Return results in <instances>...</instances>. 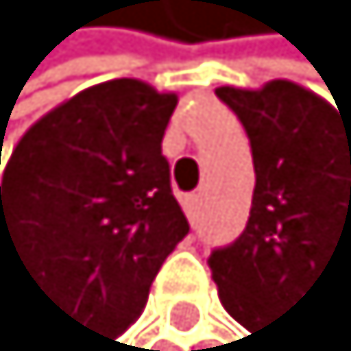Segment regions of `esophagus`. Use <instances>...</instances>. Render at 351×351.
<instances>
[{
    "label": "esophagus",
    "instance_id": "obj_1",
    "mask_svg": "<svg viewBox=\"0 0 351 351\" xmlns=\"http://www.w3.org/2000/svg\"><path fill=\"white\" fill-rule=\"evenodd\" d=\"M182 208H184V214L190 223H196L199 219V211H202V193H190L182 199Z\"/></svg>",
    "mask_w": 351,
    "mask_h": 351
}]
</instances>
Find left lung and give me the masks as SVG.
<instances>
[{"label":"left lung","mask_w":351,"mask_h":351,"mask_svg":"<svg viewBox=\"0 0 351 351\" xmlns=\"http://www.w3.org/2000/svg\"><path fill=\"white\" fill-rule=\"evenodd\" d=\"M217 96L249 134L255 190L243 234L208 267L223 308L255 335L323 269L349 264L351 278V114L282 78Z\"/></svg>","instance_id":"obj_1"}]
</instances>
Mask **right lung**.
Listing matches in <instances>:
<instances>
[{"label": "right lung", "mask_w": 351, "mask_h": 351, "mask_svg": "<svg viewBox=\"0 0 351 351\" xmlns=\"http://www.w3.org/2000/svg\"><path fill=\"white\" fill-rule=\"evenodd\" d=\"M176 93L82 90L28 128L0 187V243L52 302L119 346L190 226L161 155Z\"/></svg>", "instance_id": "add662e5"}]
</instances>
